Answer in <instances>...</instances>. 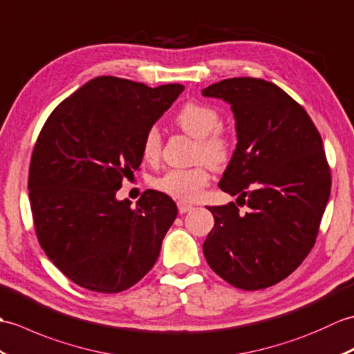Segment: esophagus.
Listing matches in <instances>:
<instances>
[{"label": "esophagus", "mask_w": 354, "mask_h": 354, "mask_svg": "<svg viewBox=\"0 0 354 354\" xmlns=\"http://www.w3.org/2000/svg\"><path fill=\"white\" fill-rule=\"evenodd\" d=\"M177 207H178V212L180 214H186V212H189V210H192V204H189V203H185V201H178L177 203Z\"/></svg>", "instance_id": "esophagus-1"}]
</instances>
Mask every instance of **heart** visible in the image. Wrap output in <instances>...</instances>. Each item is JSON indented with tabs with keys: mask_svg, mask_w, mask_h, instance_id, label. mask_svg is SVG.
<instances>
[{
	"mask_svg": "<svg viewBox=\"0 0 354 354\" xmlns=\"http://www.w3.org/2000/svg\"><path fill=\"white\" fill-rule=\"evenodd\" d=\"M219 113L215 107L203 103H186L176 115V124L186 135L197 139L195 159L204 160L212 168H221L230 160L233 138L219 125ZM162 139L156 127L148 129L142 139V156L154 162L160 154ZM209 183V172L204 165L187 169H169L154 180L156 189L169 197L192 201Z\"/></svg>",
	"mask_w": 354,
	"mask_h": 354,
	"instance_id": "1",
	"label": "heart"
}]
</instances>
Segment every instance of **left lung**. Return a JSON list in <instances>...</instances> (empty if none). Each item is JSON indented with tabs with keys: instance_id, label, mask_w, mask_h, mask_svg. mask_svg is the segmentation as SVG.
<instances>
[{
	"instance_id": "obj_1",
	"label": "left lung",
	"mask_w": 354,
	"mask_h": 354,
	"mask_svg": "<svg viewBox=\"0 0 354 354\" xmlns=\"http://www.w3.org/2000/svg\"><path fill=\"white\" fill-rule=\"evenodd\" d=\"M201 92L232 107L238 144L218 186L249 207H207L215 225L204 257L234 288L272 286L315 243L332 186L323 140L308 112L271 82L234 77Z\"/></svg>"
}]
</instances>
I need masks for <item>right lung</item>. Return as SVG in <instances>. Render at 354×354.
Listing matches in <instances>:
<instances>
[{"instance_id": "1", "label": "right lung", "mask_w": 354, "mask_h": 354, "mask_svg": "<svg viewBox=\"0 0 354 354\" xmlns=\"http://www.w3.org/2000/svg\"><path fill=\"white\" fill-rule=\"evenodd\" d=\"M183 89L101 75L44 124L28 171L31 214L45 254L75 285L121 292L159 257L176 203L148 189L133 209L116 191L142 162L145 133Z\"/></svg>"}]
</instances>
